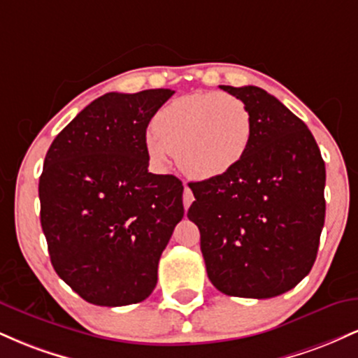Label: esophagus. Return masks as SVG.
I'll list each match as a JSON object with an SVG mask.
<instances>
[{"instance_id":"esophagus-1","label":"esophagus","mask_w":358,"mask_h":358,"mask_svg":"<svg viewBox=\"0 0 358 358\" xmlns=\"http://www.w3.org/2000/svg\"><path fill=\"white\" fill-rule=\"evenodd\" d=\"M193 202V193L190 190V187H188L187 183H185V190H183V207L188 208Z\"/></svg>"}]
</instances>
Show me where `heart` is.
Masks as SVG:
<instances>
[{
	"label": "heart",
	"instance_id": "heart-1",
	"mask_svg": "<svg viewBox=\"0 0 358 358\" xmlns=\"http://www.w3.org/2000/svg\"><path fill=\"white\" fill-rule=\"evenodd\" d=\"M146 150L163 165L175 151L182 170L195 178H219L244 159L252 139L248 106L224 92L176 97L156 113Z\"/></svg>",
	"mask_w": 358,
	"mask_h": 358
}]
</instances>
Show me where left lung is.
Instances as JSON below:
<instances>
[{
    "mask_svg": "<svg viewBox=\"0 0 358 358\" xmlns=\"http://www.w3.org/2000/svg\"><path fill=\"white\" fill-rule=\"evenodd\" d=\"M248 106L252 139L229 173L192 182L188 219L200 231L208 279L220 293L273 298L310 273L324 224V162L313 134L256 85H220Z\"/></svg>",
    "mask_w": 358,
    "mask_h": 358,
    "instance_id": "1",
    "label": "left lung"
}]
</instances>
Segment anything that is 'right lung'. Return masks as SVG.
I'll return each mask as SVG.
<instances>
[{
    "label": "right lung",
    "instance_id": "add662e5",
    "mask_svg": "<svg viewBox=\"0 0 358 358\" xmlns=\"http://www.w3.org/2000/svg\"><path fill=\"white\" fill-rule=\"evenodd\" d=\"M173 94H104L57 134L45 156L40 222L52 266L92 305L150 296L162 252L183 219L182 182L148 171L146 127Z\"/></svg>",
    "mask_w": 358,
    "mask_h": 358
}]
</instances>
